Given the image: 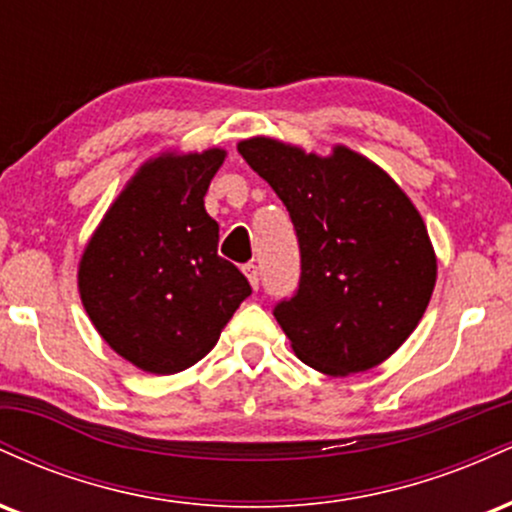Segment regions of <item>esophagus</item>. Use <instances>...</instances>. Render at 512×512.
Instances as JSON below:
<instances>
[{
	"label": "esophagus",
	"mask_w": 512,
	"mask_h": 512,
	"mask_svg": "<svg viewBox=\"0 0 512 512\" xmlns=\"http://www.w3.org/2000/svg\"><path fill=\"white\" fill-rule=\"evenodd\" d=\"M243 274L248 276L250 286H252V289L257 291V286H260V269H257V264H245V267H243Z\"/></svg>",
	"instance_id": "34e87169"
}]
</instances>
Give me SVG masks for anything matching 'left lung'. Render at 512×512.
I'll use <instances>...</instances> for the list:
<instances>
[{"mask_svg": "<svg viewBox=\"0 0 512 512\" xmlns=\"http://www.w3.org/2000/svg\"><path fill=\"white\" fill-rule=\"evenodd\" d=\"M238 151L289 209L301 245L298 291L274 308L293 354L332 378L380 366L416 330L436 286L419 209L349 146L317 156L252 137Z\"/></svg>", "mask_w": 512, "mask_h": 512, "instance_id": "left-lung-1", "label": "left lung"}]
</instances>
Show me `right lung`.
I'll use <instances>...</instances> for the list:
<instances>
[{
	"label": "right lung",
	"instance_id": "1",
	"mask_svg": "<svg viewBox=\"0 0 512 512\" xmlns=\"http://www.w3.org/2000/svg\"><path fill=\"white\" fill-rule=\"evenodd\" d=\"M226 151H163L105 211L79 262V296L105 344L144 373L195 366L252 289L216 255L219 223L204 209Z\"/></svg>",
	"mask_w": 512,
	"mask_h": 512
}]
</instances>
